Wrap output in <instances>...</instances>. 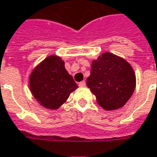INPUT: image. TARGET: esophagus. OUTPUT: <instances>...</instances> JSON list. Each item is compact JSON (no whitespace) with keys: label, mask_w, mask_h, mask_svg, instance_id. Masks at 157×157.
I'll list each match as a JSON object with an SVG mask.
<instances>
[{"label":"esophagus","mask_w":157,"mask_h":157,"mask_svg":"<svg viewBox=\"0 0 157 157\" xmlns=\"http://www.w3.org/2000/svg\"><path fill=\"white\" fill-rule=\"evenodd\" d=\"M80 87H84V86H86V82H85V81H82V82H80L78 84Z\"/></svg>","instance_id":"1"}]
</instances>
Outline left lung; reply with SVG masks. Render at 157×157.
<instances>
[{
    "label": "left lung",
    "instance_id": "8db88e82",
    "mask_svg": "<svg viewBox=\"0 0 157 157\" xmlns=\"http://www.w3.org/2000/svg\"><path fill=\"white\" fill-rule=\"evenodd\" d=\"M88 88L98 104L106 110L123 107L134 93L136 76L131 65L111 53H104L92 63Z\"/></svg>",
    "mask_w": 157,
    "mask_h": 157
}]
</instances>
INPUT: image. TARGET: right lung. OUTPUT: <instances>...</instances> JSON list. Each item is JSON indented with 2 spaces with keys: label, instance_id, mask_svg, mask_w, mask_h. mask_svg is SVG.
<instances>
[{
  "label": "right lung",
  "instance_id": "right-lung-1",
  "mask_svg": "<svg viewBox=\"0 0 157 157\" xmlns=\"http://www.w3.org/2000/svg\"><path fill=\"white\" fill-rule=\"evenodd\" d=\"M29 87L35 99L45 108H59L78 85L64 68V61L56 56L47 57L29 77Z\"/></svg>",
  "mask_w": 157,
  "mask_h": 157
}]
</instances>
